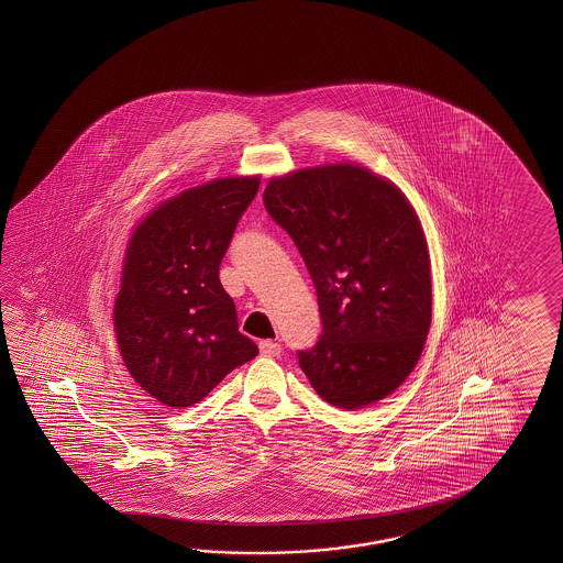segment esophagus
<instances>
[{
  "label": "esophagus",
  "instance_id": "obj_1",
  "mask_svg": "<svg viewBox=\"0 0 563 563\" xmlns=\"http://www.w3.org/2000/svg\"><path fill=\"white\" fill-rule=\"evenodd\" d=\"M260 352H262V356L272 358V356H279L282 354V346L277 342H272V340H262L260 342Z\"/></svg>",
  "mask_w": 563,
  "mask_h": 563
}]
</instances>
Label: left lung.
Instances as JSON below:
<instances>
[{"mask_svg":"<svg viewBox=\"0 0 563 563\" xmlns=\"http://www.w3.org/2000/svg\"><path fill=\"white\" fill-rule=\"evenodd\" d=\"M264 203L318 294L322 334L298 352L313 390L346 410L393 395L431 328V257L412 205L395 183L350 163L276 177Z\"/></svg>","mask_w":563,"mask_h":563,"instance_id":"obj_1","label":"left lung"}]
</instances>
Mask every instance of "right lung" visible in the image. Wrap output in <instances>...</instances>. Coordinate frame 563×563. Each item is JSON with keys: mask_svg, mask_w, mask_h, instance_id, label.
I'll use <instances>...</instances> for the list:
<instances>
[{"mask_svg": "<svg viewBox=\"0 0 563 563\" xmlns=\"http://www.w3.org/2000/svg\"><path fill=\"white\" fill-rule=\"evenodd\" d=\"M257 189L260 177H228L183 191L144 217L129 241L114 332L134 383L165 407L197 405L260 352L241 334L219 282Z\"/></svg>", "mask_w": 563, "mask_h": 563, "instance_id": "right-lung-1", "label": "right lung"}]
</instances>
